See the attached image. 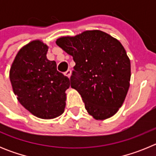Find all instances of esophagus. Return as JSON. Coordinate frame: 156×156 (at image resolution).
<instances>
[{"mask_svg": "<svg viewBox=\"0 0 156 156\" xmlns=\"http://www.w3.org/2000/svg\"><path fill=\"white\" fill-rule=\"evenodd\" d=\"M65 75H66L67 77H69H69L71 76V70H67V71L65 73Z\"/></svg>", "mask_w": 156, "mask_h": 156, "instance_id": "esophagus-1", "label": "esophagus"}]
</instances>
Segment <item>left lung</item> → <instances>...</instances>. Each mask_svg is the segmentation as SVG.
Returning <instances> with one entry per match:
<instances>
[{
	"label": "left lung",
	"instance_id": "obj_1",
	"mask_svg": "<svg viewBox=\"0 0 156 156\" xmlns=\"http://www.w3.org/2000/svg\"><path fill=\"white\" fill-rule=\"evenodd\" d=\"M56 44L76 62L71 87L81 95L88 113L97 120L115 115L126 98L131 75L121 43L101 30H87L60 37Z\"/></svg>",
	"mask_w": 156,
	"mask_h": 156
}]
</instances>
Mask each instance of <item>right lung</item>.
<instances>
[{
	"label": "right lung",
	"mask_w": 156,
	"mask_h": 156,
	"mask_svg": "<svg viewBox=\"0 0 156 156\" xmlns=\"http://www.w3.org/2000/svg\"><path fill=\"white\" fill-rule=\"evenodd\" d=\"M48 47L34 41L19 50L10 69L11 83L20 104L35 116L54 119L64 112L68 77L47 58Z\"/></svg>",
	"instance_id": "right-lung-1"
}]
</instances>
